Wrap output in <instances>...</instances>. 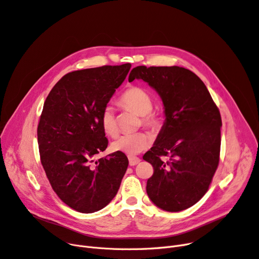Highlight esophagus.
Here are the masks:
<instances>
[{
	"label": "esophagus",
	"mask_w": 259,
	"mask_h": 259,
	"mask_svg": "<svg viewBox=\"0 0 259 259\" xmlns=\"http://www.w3.org/2000/svg\"><path fill=\"white\" fill-rule=\"evenodd\" d=\"M128 161H130V165L134 167V165H136V164H138L140 162V158L135 157V156H130L128 157Z\"/></svg>",
	"instance_id": "1"
}]
</instances>
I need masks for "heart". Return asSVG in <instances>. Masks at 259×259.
<instances>
[{"label": "heart", "instance_id": "b5f03b06", "mask_svg": "<svg viewBox=\"0 0 259 259\" xmlns=\"http://www.w3.org/2000/svg\"><path fill=\"white\" fill-rule=\"evenodd\" d=\"M121 104L142 117V123L144 125L156 127L158 125V119L152 115L153 100L149 92L139 87H132L124 92L121 97ZM101 126L104 133L108 136L115 137L118 132V124L115 111L112 107L106 106L101 115ZM152 144V137L148 133L137 132L132 134H125L117 140L112 142V150L116 152L124 153L130 156H134L147 150Z\"/></svg>", "mask_w": 259, "mask_h": 259}]
</instances>
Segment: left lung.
Wrapping results in <instances>:
<instances>
[{
	"instance_id": "1",
	"label": "left lung",
	"mask_w": 259,
	"mask_h": 259,
	"mask_svg": "<svg viewBox=\"0 0 259 259\" xmlns=\"http://www.w3.org/2000/svg\"><path fill=\"white\" fill-rule=\"evenodd\" d=\"M130 77L148 82L164 109L163 125L151 150L143 155L154 169L147 193L162 210L187 209L203 198L218 168L220 111L204 82L188 69L139 66L131 71ZM161 156L169 158L163 162Z\"/></svg>"
}]
</instances>
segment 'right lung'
Segmentation results:
<instances>
[{"mask_svg": "<svg viewBox=\"0 0 259 259\" xmlns=\"http://www.w3.org/2000/svg\"><path fill=\"white\" fill-rule=\"evenodd\" d=\"M131 64L70 72L49 94L38 124L40 159L58 198L82 213L115 198L128 159L115 152L95 160L108 140L102 111L125 79Z\"/></svg>", "mask_w": 259, "mask_h": 259, "instance_id": "add662e5", "label": "right lung"}]
</instances>
